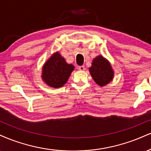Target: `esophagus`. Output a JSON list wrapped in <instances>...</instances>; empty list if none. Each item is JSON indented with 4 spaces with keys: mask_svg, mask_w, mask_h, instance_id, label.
Here are the masks:
<instances>
[{
    "mask_svg": "<svg viewBox=\"0 0 151 151\" xmlns=\"http://www.w3.org/2000/svg\"><path fill=\"white\" fill-rule=\"evenodd\" d=\"M78 70H80V71L85 70V67L84 66H79L78 67Z\"/></svg>",
    "mask_w": 151,
    "mask_h": 151,
    "instance_id": "esophagus-1",
    "label": "esophagus"
}]
</instances>
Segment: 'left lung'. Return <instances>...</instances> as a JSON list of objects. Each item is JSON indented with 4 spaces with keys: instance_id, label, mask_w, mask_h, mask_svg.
<instances>
[{
    "instance_id": "1",
    "label": "left lung",
    "mask_w": 151,
    "mask_h": 151,
    "mask_svg": "<svg viewBox=\"0 0 151 151\" xmlns=\"http://www.w3.org/2000/svg\"><path fill=\"white\" fill-rule=\"evenodd\" d=\"M89 71L95 82L101 86L108 84L113 78L114 73L110 64L101 55L93 60Z\"/></svg>"
}]
</instances>
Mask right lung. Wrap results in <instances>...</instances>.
Listing matches in <instances>:
<instances>
[{"label":"right lung","instance_id":"1","mask_svg":"<svg viewBox=\"0 0 151 151\" xmlns=\"http://www.w3.org/2000/svg\"><path fill=\"white\" fill-rule=\"evenodd\" d=\"M74 67L68 64L59 52L53 54L43 68L42 79L48 86L62 87L68 80Z\"/></svg>","mask_w":151,"mask_h":151}]
</instances>
